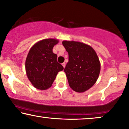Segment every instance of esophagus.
Instances as JSON below:
<instances>
[{
	"instance_id": "1",
	"label": "esophagus",
	"mask_w": 129,
	"mask_h": 129,
	"mask_svg": "<svg viewBox=\"0 0 129 129\" xmlns=\"http://www.w3.org/2000/svg\"><path fill=\"white\" fill-rule=\"evenodd\" d=\"M62 66H63V68L66 67V63L63 62V63H62Z\"/></svg>"
}]
</instances>
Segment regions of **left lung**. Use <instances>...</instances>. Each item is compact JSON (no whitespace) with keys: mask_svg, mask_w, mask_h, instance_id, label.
<instances>
[{"mask_svg":"<svg viewBox=\"0 0 129 129\" xmlns=\"http://www.w3.org/2000/svg\"><path fill=\"white\" fill-rule=\"evenodd\" d=\"M69 53V62L64 72L70 87L77 92H85L98 79L100 62L94 49L85 43L74 41H63Z\"/></svg>","mask_w":129,"mask_h":129,"instance_id":"1","label":"left lung"}]
</instances>
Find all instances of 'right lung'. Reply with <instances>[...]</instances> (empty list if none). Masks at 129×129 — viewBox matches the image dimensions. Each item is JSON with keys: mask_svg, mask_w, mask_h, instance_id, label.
I'll return each instance as SVG.
<instances>
[{"mask_svg": "<svg viewBox=\"0 0 129 129\" xmlns=\"http://www.w3.org/2000/svg\"><path fill=\"white\" fill-rule=\"evenodd\" d=\"M59 40H42L34 44L27 54L25 69L27 78L37 89L46 90L52 86L58 72L63 70L57 61V55L53 52Z\"/></svg>", "mask_w": 129, "mask_h": 129, "instance_id": "1", "label": "right lung"}]
</instances>
